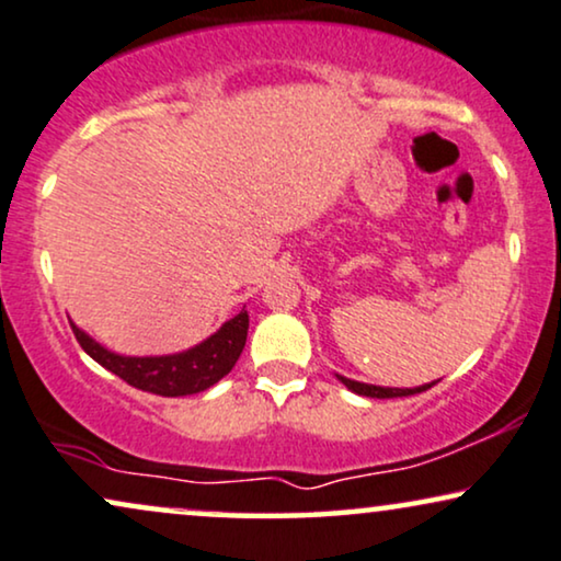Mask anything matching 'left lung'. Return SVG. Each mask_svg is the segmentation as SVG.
<instances>
[{
	"instance_id": "1",
	"label": "left lung",
	"mask_w": 561,
	"mask_h": 561,
	"mask_svg": "<svg viewBox=\"0 0 561 561\" xmlns=\"http://www.w3.org/2000/svg\"><path fill=\"white\" fill-rule=\"evenodd\" d=\"M339 380H342L344 386L350 388V391L359 393V396H370V399H399V396L422 393V391H427V388H432V382H430V386H420V388H380V386H367V382L342 378V375H339Z\"/></svg>"
}]
</instances>
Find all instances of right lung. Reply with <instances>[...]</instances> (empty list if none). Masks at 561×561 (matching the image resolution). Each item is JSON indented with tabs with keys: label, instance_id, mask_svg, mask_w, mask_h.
<instances>
[{
	"label": "right lung",
	"instance_id": "1",
	"mask_svg": "<svg viewBox=\"0 0 561 561\" xmlns=\"http://www.w3.org/2000/svg\"><path fill=\"white\" fill-rule=\"evenodd\" d=\"M72 331L82 350L98 365L118 375L129 386L154 396H188L207 391L209 386H215L232 370L245 346L248 313L240 310L222 329L211 333L207 342L188 352L168 354V357H122V354H113L105 346L92 342L88 333L77 329L75 323Z\"/></svg>",
	"mask_w": 561,
	"mask_h": 561
}]
</instances>
